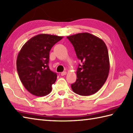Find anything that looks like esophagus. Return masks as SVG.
Returning <instances> with one entry per match:
<instances>
[{
	"mask_svg": "<svg viewBox=\"0 0 133 133\" xmlns=\"http://www.w3.org/2000/svg\"><path fill=\"white\" fill-rule=\"evenodd\" d=\"M61 76H64V75H66V72H61Z\"/></svg>",
	"mask_w": 133,
	"mask_h": 133,
	"instance_id": "1",
	"label": "esophagus"
}]
</instances>
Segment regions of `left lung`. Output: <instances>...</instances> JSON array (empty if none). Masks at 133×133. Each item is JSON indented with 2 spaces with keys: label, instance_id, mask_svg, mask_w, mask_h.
I'll use <instances>...</instances> for the list:
<instances>
[{
  "label": "left lung",
  "instance_id": "left-lung-1",
  "mask_svg": "<svg viewBox=\"0 0 133 133\" xmlns=\"http://www.w3.org/2000/svg\"><path fill=\"white\" fill-rule=\"evenodd\" d=\"M75 49L79 64L77 79L71 84L73 91L80 96H91L103 86L108 76L109 59L105 43L89 33L67 36Z\"/></svg>",
  "mask_w": 133,
  "mask_h": 133
}]
</instances>
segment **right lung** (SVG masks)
I'll use <instances>...</instances> for the list:
<instances>
[{"label": "right lung", "instance_id": "obj_1", "mask_svg": "<svg viewBox=\"0 0 133 133\" xmlns=\"http://www.w3.org/2000/svg\"><path fill=\"white\" fill-rule=\"evenodd\" d=\"M62 36L39 34L32 37L22 47L17 58V70L20 81L28 91L37 97L48 95L57 74L49 66V53Z\"/></svg>", "mask_w": 133, "mask_h": 133}]
</instances>
